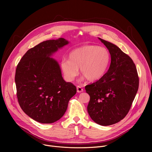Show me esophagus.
Masks as SVG:
<instances>
[{
  "label": "esophagus",
  "mask_w": 152,
  "mask_h": 152,
  "mask_svg": "<svg viewBox=\"0 0 152 152\" xmlns=\"http://www.w3.org/2000/svg\"><path fill=\"white\" fill-rule=\"evenodd\" d=\"M83 91V90L81 87V86H77V93H82Z\"/></svg>",
  "instance_id": "esophagus-1"
}]
</instances>
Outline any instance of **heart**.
<instances>
[{
    "instance_id": "1",
    "label": "heart",
    "mask_w": 152,
    "mask_h": 152,
    "mask_svg": "<svg viewBox=\"0 0 152 152\" xmlns=\"http://www.w3.org/2000/svg\"><path fill=\"white\" fill-rule=\"evenodd\" d=\"M69 59L64 58L61 68L66 79L73 81L80 73L89 81H96L106 73L111 61L110 52L103 47L86 45L73 50Z\"/></svg>"
}]
</instances>
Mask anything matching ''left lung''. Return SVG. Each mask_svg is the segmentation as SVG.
<instances>
[{"instance_id":"8db88e82","label":"left lung","mask_w":152,"mask_h":152,"mask_svg":"<svg viewBox=\"0 0 152 152\" xmlns=\"http://www.w3.org/2000/svg\"><path fill=\"white\" fill-rule=\"evenodd\" d=\"M99 38L109 50L111 62L101 79L85 86L90 96L87 111L95 123L110 126L129 113L138 90L139 77L131 57L113 43Z\"/></svg>"}]
</instances>
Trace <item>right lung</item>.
Instances as JSON below:
<instances>
[{"instance_id": "right-lung-1", "label": "right lung", "mask_w": 152, "mask_h": 152, "mask_svg": "<svg viewBox=\"0 0 152 152\" xmlns=\"http://www.w3.org/2000/svg\"><path fill=\"white\" fill-rule=\"evenodd\" d=\"M64 38L47 40L28 50L18 62L15 82L23 112L41 123H52L66 113L76 87L66 82L57 61L49 57L67 45Z\"/></svg>"}]
</instances>
